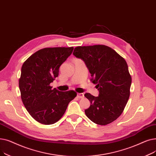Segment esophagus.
Returning <instances> with one entry per match:
<instances>
[{
	"label": "esophagus",
	"instance_id": "obj_1",
	"mask_svg": "<svg viewBox=\"0 0 156 156\" xmlns=\"http://www.w3.org/2000/svg\"><path fill=\"white\" fill-rule=\"evenodd\" d=\"M77 97L79 98H83L84 97V94L83 93H77Z\"/></svg>",
	"mask_w": 156,
	"mask_h": 156
}]
</instances>
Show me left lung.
<instances>
[{
    "label": "left lung",
    "instance_id": "1",
    "mask_svg": "<svg viewBox=\"0 0 156 156\" xmlns=\"http://www.w3.org/2000/svg\"><path fill=\"white\" fill-rule=\"evenodd\" d=\"M73 54L84 61L99 90L97 97L84 94L91 103L85 110L86 116L99 125L114 122L122 113L130 95L131 76L126 62L105 45L78 46Z\"/></svg>",
    "mask_w": 156,
    "mask_h": 156
}]
</instances>
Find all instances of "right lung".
<instances>
[{
	"label": "right lung",
	"mask_w": 156,
	"mask_h": 156,
	"mask_svg": "<svg viewBox=\"0 0 156 156\" xmlns=\"http://www.w3.org/2000/svg\"><path fill=\"white\" fill-rule=\"evenodd\" d=\"M73 50V47L41 49L22 65L19 79L21 100L30 115L41 124L49 125L58 121L69 102L77 96L74 91H60L50 86Z\"/></svg>",
	"instance_id": "obj_1"
}]
</instances>
